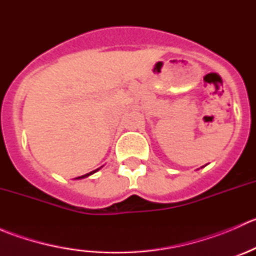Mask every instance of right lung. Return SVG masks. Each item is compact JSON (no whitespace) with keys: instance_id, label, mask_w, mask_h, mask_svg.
Returning <instances> with one entry per match:
<instances>
[{"instance_id":"obj_1","label":"right lung","mask_w":256,"mask_h":256,"mask_svg":"<svg viewBox=\"0 0 256 256\" xmlns=\"http://www.w3.org/2000/svg\"><path fill=\"white\" fill-rule=\"evenodd\" d=\"M102 167H99V168H96V170H94V171H92V172H89V174H84V176H80V177H76V180H82V178H86V177H89V176H92V174H94L95 172H98L99 171L100 168H102Z\"/></svg>"}]
</instances>
